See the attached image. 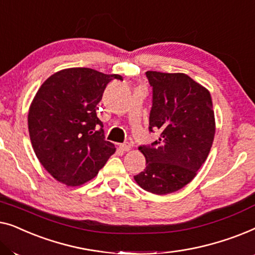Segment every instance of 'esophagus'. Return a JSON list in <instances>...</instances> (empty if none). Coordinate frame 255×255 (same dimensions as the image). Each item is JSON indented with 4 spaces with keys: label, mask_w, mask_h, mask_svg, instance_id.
<instances>
[{
    "label": "esophagus",
    "mask_w": 255,
    "mask_h": 255,
    "mask_svg": "<svg viewBox=\"0 0 255 255\" xmlns=\"http://www.w3.org/2000/svg\"><path fill=\"white\" fill-rule=\"evenodd\" d=\"M131 147H132V146H131L130 142H123V144H120V148L122 149V151L128 152V151H130Z\"/></svg>",
    "instance_id": "obj_1"
}]
</instances>
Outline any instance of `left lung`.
Here are the masks:
<instances>
[{"label":"left lung","instance_id":"obj_1","mask_svg":"<svg viewBox=\"0 0 255 255\" xmlns=\"http://www.w3.org/2000/svg\"><path fill=\"white\" fill-rule=\"evenodd\" d=\"M152 87L149 132L159 139L139 149L146 168L134 176L142 189L166 195L181 189L208 158L215 137L210 93L183 73H145Z\"/></svg>","mask_w":255,"mask_h":255}]
</instances>
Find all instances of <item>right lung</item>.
Masks as SVG:
<instances>
[{"label": "right lung", "instance_id": "obj_1", "mask_svg": "<svg viewBox=\"0 0 255 255\" xmlns=\"http://www.w3.org/2000/svg\"><path fill=\"white\" fill-rule=\"evenodd\" d=\"M117 74L68 68L51 75L34 96L27 117L33 151L44 168L67 186L92 180L116 148L106 140L97 104Z\"/></svg>", "mask_w": 255, "mask_h": 255}]
</instances>
